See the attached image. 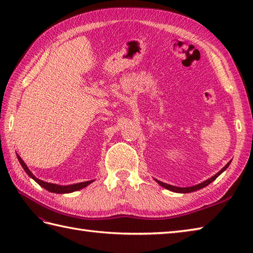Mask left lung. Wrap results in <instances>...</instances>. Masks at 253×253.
<instances>
[{"mask_svg":"<svg viewBox=\"0 0 253 253\" xmlns=\"http://www.w3.org/2000/svg\"><path fill=\"white\" fill-rule=\"evenodd\" d=\"M229 164H230V161L229 162L224 166V168L218 171V173H216L215 175L214 176H212L211 178H209V179H207L206 181H203V182H201V184H199V185H196V186H192V187H185V188H181V187H176V186H171V185H169V184H165V182H162V181H160V180H158V179H155L157 180V182L159 185H161L162 187H164L165 189H169V190H170V191H174V192H178V193H188V192H192V191H196V190H199V189H201V188H203V187H206V186H208L209 184H211V182L213 181V180H215L217 177L221 175L223 171L226 169L228 166H229Z\"/></svg>","mask_w":253,"mask_h":253,"instance_id":"1","label":"left lung"}]
</instances>
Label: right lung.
<instances>
[{
  "instance_id": "add662e5",
  "label": "right lung",
  "mask_w": 253,
  "mask_h": 253,
  "mask_svg": "<svg viewBox=\"0 0 253 253\" xmlns=\"http://www.w3.org/2000/svg\"><path fill=\"white\" fill-rule=\"evenodd\" d=\"M17 158H18V161H19L20 165L23 166V169H25L26 173L28 174V176L31 177V178L34 179L35 181H37L38 184H39L41 187H43L44 189H46L47 191H50V192H54V193H69V192H74V191H77V190L83 189V188L87 187L88 185H90L91 182L93 181V180H89V181H84V182H79V184H74V185H68V186H61V185L51 184V182H45L43 180L37 178V177L31 173L30 169L27 168V165L25 164L24 161L21 160V158L19 157L18 154H17Z\"/></svg>"
}]
</instances>
